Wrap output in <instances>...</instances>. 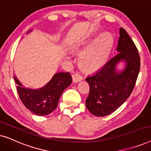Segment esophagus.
Returning a JSON list of instances; mask_svg holds the SVG:
<instances>
[{
    "label": "esophagus",
    "instance_id": "1",
    "mask_svg": "<svg viewBox=\"0 0 151 151\" xmlns=\"http://www.w3.org/2000/svg\"><path fill=\"white\" fill-rule=\"evenodd\" d=\"M82 80V77L79 73H76L73 75V81L74 82H78Z\"/></svg>",
    "mask_w": 151,
    "mask_h": 151
}]
</instances>
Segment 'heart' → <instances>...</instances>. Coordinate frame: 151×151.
I'll use <instances>...</instances> for the list:
<instances>
[{
    "label": "heart",
    "instance_id": "heart-1",
    "mask_svg": "<svg viewBox=\"0 0 151 151\" xmlns=\"http://www.w3.org/2000/svg\"><path fill=\"white\" fill-rule=\"evenodd\" d=\"M93 36H86L73 45L75 49H81L93 40ZM113 45V38L109 33H104L93 40L81 53L80 64L84 70L95 71L106 63Z\"/></svg>",
    "mask_w": 151,
    "mask_h": 151
}]
</instances>
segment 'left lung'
Wrapping results in <instances>:
<instances>
[{"label": "left lung", "instance_id": "obj_1", "mask_svg": "<svg viewBox=\"0 0 151 151\" xmlns=\"http://www.w3.org/2000/svg\"><path fill=\"white\" fill-rule=\"evenodd\" d=\"M117 54L93 75L86 78L90 86L86 106L93 115H110L129 98L135 85L140 69L138 50L131 37L119 28ZM124 63L122 70L118 66Z\"/></svg>", "mask_w": 151, "mask_h": 151}]
</instances>
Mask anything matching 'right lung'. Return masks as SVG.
<instances>
[{"label":"right lung","instance_id":"right-lung-1","mask_svg":"<svg viewBox=\"0 0 151 151\" xmlns=\"http://www.w3.org/2000/svg\"><path fill=\"white\" fill-rule=\"evenodd\" d=\"M31 32L32 29L27 34ZM14 80L23 104L31 112L41 116L49 114L57 108L62 93L71 84L72 78L69 72H59L55 73L44 86L39 88L25 87L15 75Z\"/></svg>","mask_w":151,"mask_h":151}]
</instances>
